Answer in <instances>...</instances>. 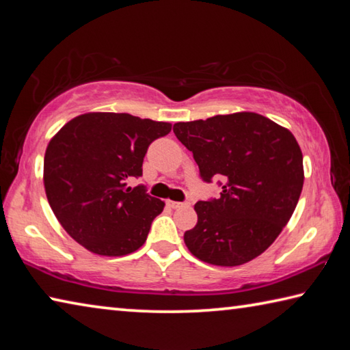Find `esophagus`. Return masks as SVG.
<instances>
[{
	"mask_svg": "<svg viewBox=\"0 0 350 350\" xmlns=\"http://www.w3.org/2000/svg\"><path fill=\"white\" fill-rule=\"evenodd\" d=\"M167 204L170 208H182V206H187L188 204H183V202H176V200H167Z\"/></svg>",
	"mask_w": 350,
	"mask_h": 350,
	"instance_id": "esophagus-1",
	"label": "esophagus"
}]
</instances>
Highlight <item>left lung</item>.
I'll list each match as a JSON object with an SVG mask.
<instances>
[{"mask_svg": "<svg viewBox=\"0 0 350 350\" xmlns=\"http://www.w3.org/2000/svg\"><path fill=\"white\" fill-rule=\"evenodd\" d=\"M200 177H224L219 199L194 205L198 224L183 241L206 264L236 267L273 244L303 191V152L287 128L256 112L174 123Z\"/></svg>", "mask_w": 350, "mask_h": 350, "instance_id": "1", "label": "left lung"}]
</instances>
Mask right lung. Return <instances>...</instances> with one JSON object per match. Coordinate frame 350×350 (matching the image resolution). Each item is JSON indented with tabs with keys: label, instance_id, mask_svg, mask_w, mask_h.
I'll return each mask as SVG.
<instances>
[{
	"label": "right lung",
	"instance_id": "add662e5",
	"mask_svg": "<svg viewBox=\"0 0 350 350\" xmlns=\"http://www.w3.org/2000/svg\"><path fill=\"white\" fill-rule=\"evenodd\" d=\"M171 123L116 112H86L51 139L44 154L46 196L74 241L100 256H125L145 244L165 202L128 187L142 176L152 140Z\"/></svg>",
	"mask_w": 350,
	"mask_h": 350
}]
</instances>
